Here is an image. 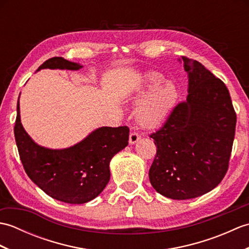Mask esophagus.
<instances>
[{"label":"esophagus","mask_w":249,"mask_h":249,"mask_svg":"<svg viewBox=\"0 0 249 249\" xmlns=\"http://www.w3.org/2000/svg\"><path fill=\"white\" fill-rule=\"evenodd\" d=\"M140 140V135L137 133H131L129 135V144H135Z\"/></svg>","instance_id":"obj_1"}]
</instances>
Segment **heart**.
Here are the masks:
<instances>
[{
    "mask_svg": "<svg viewBox=\"0 0 249 249\" xmlns=\"http://www.w3.org/2000/svg\"><path fill=\"white\" fill-rule=\"evenodd\" d=\"M179 96L178 88L157 72H147L136 89L130 102L138 105L137 122L146 129L160 127L169 119Z\"/></svg>",
    "mask_w": 249,
    "mask_h": 249,
    "instance_id": "heart-1",
    "label": "heart"
}]
</instances>
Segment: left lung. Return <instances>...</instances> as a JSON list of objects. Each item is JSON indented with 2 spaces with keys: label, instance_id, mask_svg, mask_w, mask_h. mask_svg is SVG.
Here are the masks:
<instances>
[{
  "label": "left lung",
  "instance_id": "left-lung-1",
  "mask_svg": "<svg viewBox=\"0 0 249 249\" xmlns=\"http://www.w3.org/2000/svg\"><path fill=\"white\" fill-rule=\"evenodd\" d=\"M187 99L151 135L157 153L149 178L158 194L174 200L200 197L228 170L236 114L228 89L201 63L182 56Z\"/></svg>",
  "mask_w": 249,
  "mask_h": 249
}]
</instances>
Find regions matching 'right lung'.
Instances as JSON below:
<instances>
[{"label":"right lung","instance_id":"obj_1","mask_svg":"<svg viewBox=\"0 0 249 249\" xmlns=\"http://www.w3.org/2000/svg\"><path fill=\"white\" fill-rule=\"evenodd\" d=\"M82 67L63 57H52L37 71H79ZM14 131L20 160L29 178L51 198L71 204L87 203L103 192L110 179V161L127 146L129 137L126 126H103L70 147L41 146L23 128L19 99Z\"/></svg>","mask_w":249,"mask_h":249}]
</instances>
